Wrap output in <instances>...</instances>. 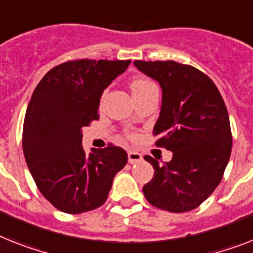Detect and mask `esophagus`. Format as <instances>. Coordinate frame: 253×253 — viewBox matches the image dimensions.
<instances>
[{"label": "esophagus", "instance_id": "obj_1", "mask_svg": "<svg viewBox=\"0 0 253 253\" xmlns=\"http://www.w3.org/2000/svg\"><path fill=\"white\" fill-rule=\"evenodd\" d=\"M142 160V155L137 151H128V162L130 164H134V163H138Z\"/></svg>", "mask_w": 253, "mask_h": 253}]
</instances>
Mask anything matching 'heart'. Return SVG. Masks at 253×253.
I'll return each instance as SVG.
<instances>
[{"label":"heart","instance_id":"1","mask_svg":"<svg viewBox=\"0 0 253 253\" xmlns=\"http://www.w3.org/2000/svg\"><path fill=\"white\" fill-rule=\"evenodd\" d=\"M152 87H156L155 84H154L152 81L147 80V79H137V80H134L130 84V89H131L133 97H138V95L146 93V91L152 89ZM126 137H128V138H134V134L128 133Z\"/></svg>","mask_w":253,"mask_h":253}]
</instances>
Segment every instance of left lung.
I'll use <instances>...</instances> for the list:
<instances>
[{"label": "left lung", "mask_w": 253, "mask_h": 253, "mask_svg": "<svg viewBox=\"0 0 253 253\" xmlns=\"http://www.w3.org/2000/svg\"><path fill=\"white\" fill-rule=\"evenodd\" d=\"M134 64L162 86V111L152 134L155 146L173 152L164 166L145 155L155 172L143 194L163 211L195 210L218 186L230 159L233 137L224 99L213 81L193 66L174 60Z\"/></svg>", "instance_id": "obj_1"}]
</instances>
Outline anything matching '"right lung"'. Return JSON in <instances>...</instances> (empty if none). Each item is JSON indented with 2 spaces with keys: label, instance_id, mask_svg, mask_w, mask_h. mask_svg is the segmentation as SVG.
Listing matches in <instances>:
<instances>
[{
  "label": "right lung",
  "instance_id": "obj_1",
  "mask_svg": "<svg viewBox=\"0 0 253 253\" xmlns=\"http://www.w3.org/2000/svg\"><path fill=\"white\" fill-rule=\"evenodd\" d=\"M130 60L75 59L41 79L27 107L23 152L37 189L56 210L77 214L104 204L126 152L108 143L86 152L81 128L99 119L103 90Z\"/></svg>",
  "mask_w": 253,
  "mask_h": 253
}]
</instances>
